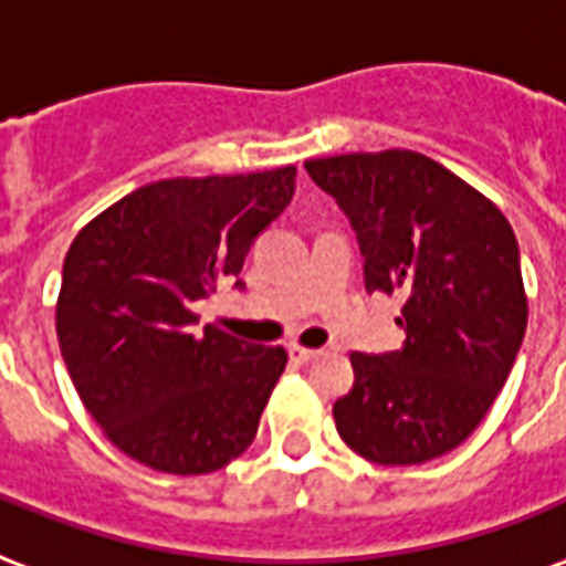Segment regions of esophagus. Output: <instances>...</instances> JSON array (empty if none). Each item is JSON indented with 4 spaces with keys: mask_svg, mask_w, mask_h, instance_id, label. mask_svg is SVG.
<instances>
[{
    "mask_svg": "<svg viewBox=\"0 0 566 566\" xmlns=\"http://www.w3.org/2000/svg\"><path fill=\"white\" fill-rule=\"evenodd\" d=\"M287 357H291V363H296V366H305V363H312V359L317 357V350H312V347L291 345L287 347Z\"/></svg>",
    "mask_w": 566,
    "mask_h": 566,
    "instance_id": "esophagus-1",
    "label": "esophagus"
}]
</instances>
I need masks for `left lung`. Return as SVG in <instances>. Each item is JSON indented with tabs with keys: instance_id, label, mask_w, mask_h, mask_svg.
Here are the masks:
<instances>
[{
	"instance_id": "obj_1",
	"label": "left lung",
	"mask_w": 566,
	"mask_h": 566,
	"mask_svg": "<svg viewBox=\"0 0 566 566\" xmlns=\"http://www.w3.org/2000/svg\"><path fill=\"white\" fill-rule=\"evenodd\" d=\"M357 233L368 294H401L405 345L350 354L333 405L342 441L368 462L420 464L483 422L528 326L516 233L476 188L411 149L305 161Z\"/></svg>"
}]
</instances>
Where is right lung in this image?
Wrapping results in <instances>:
<instances>
[{"label": "right lung", "mask_w": 566, "mask_h": 566, "mask_svg": "<svg viewBox=\"0 0 566 566\" xmlns=\"http://www.w3.org/2000/svg\"><path fill=\"white\" fill-rule=\"evenodd\" d=\"M294 179L296 167H279L149 182L71 242L62 359L92 420L134 462L212 474L254 441L287 354L200 329L195 303L224 279L245 287V254L291 203Z\"/></svg>", "instance_id": "1"}]
</instances>
